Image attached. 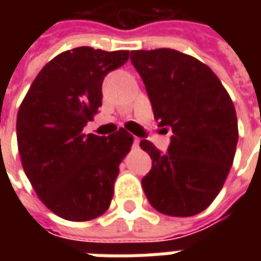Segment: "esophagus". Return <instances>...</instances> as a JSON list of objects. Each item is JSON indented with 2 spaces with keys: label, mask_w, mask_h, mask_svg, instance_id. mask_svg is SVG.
Returning <instances> with one entry per match:
<instances>
[{
  "label": "esophagus",
  "mask_w": 261,
  "mask_h": 261,
  "mask_svg": "<svg viewBox=\"0 0 261 261\" xmlns=\"http://www.w3.org/2000/svg\"><path fill=\"white\" fill-rule=\"evenodd\" d=\"M138 142H140V140L137 137H134V147H138Z\"/></svg>",
  "instance_id": "1"
}]
</instances>
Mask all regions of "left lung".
Returning a JSON list of instances; mask_svg holds the SVG:
<instances>
[{
    "mask_svg": "<svg viewBox=\"0 0 261 261\" xmlns=\"http://www.w3.org/2000/svg\"><path fill=\"white\" fill-rule=\"evenodd\" d=\"M141 75L153 117L170 128L168 152L141 140L152 159L142 189L156 211L192 217L215 200L235 158L238 120L229 93L213 69L172 48L131 51Z\"/></svg>",
    "mask_w": 261,
    "mask_h": 261,
    "instance_id": "obj_1",
    "label": "left lung"
}]
</instances>
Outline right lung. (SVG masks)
<instances>
[{
  "label": "right lung",
  "mask_w": 261,
  "mask_h": 261,
  "mask_svg": "<svg viewBox=\"0 0 261 261\" xmlns=\"http://www.w3.org/2000/svg\"><path fill=\"white\" fill-rule=\"evenodd\" d=\"M130 51L76 47L56 56L32 82L16 117L20 161L37 197L61 218L82 222L100 217L113 198L119 165L133 136L85 134L102 106L105 76Z\"/></svg>",
  "instance_id": "add662e5"
}]
</instances>
